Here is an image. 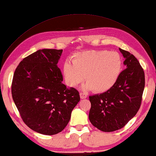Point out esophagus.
<instances>
[{
    "instance_id": "1",
    "label": "esophagus",
    "mask_w": 156,
    "mask_h": 156,
    "mask_svg": "<svg viewBox=\"0 0 156 156\" xmlns=\"http://www.w3.org/2000/svg\"><path fill=\"white\" fill-rule=\"evenodd\" d=\"M80 96L81 99H85V98H87V95L83 93V92H81V93L80 94Z\"/></svg>"
}]
</instances>
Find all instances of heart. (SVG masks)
Instances as JSON below:
<instances>
[{
	"label": "heart",
	"mask_w": 156,
	"mask_h": 156,
	"mask_svg": "<svg viewBox=\"0 0 156 156\" xmlns=\"http://www.w3.org/2000/svg\"><path fill=\"white\" fill-rule=\"evenodd\" d=\"M122 60L115 51L107 50H89L77 53L72 62L67 60L63 65V72L67 84L76 87L84 80L83 90L94 89L102 93L114 85L119 77Z\"/></svg>",
	"instance_id": "heart-1"
}]
</instances>
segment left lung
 <instances>
[{
  "mask_svg": "<svg viewBox=\"0 0 156 156\" xmlns=\"http://www.w3.org/2000/svg\"><path fill=\"white\" fill-rule=\"evenodd\" d=\"M126 69L105 93L89 96V118L95 127L105 132L118 130L133 118L140 109L144 89V72L136 58L119 48Z\"/></svg>",
  "mask_w": 156,
  "mask_h": 156,
  "instance_id": "obj_1",
  "label": "left lung"
}]
</instances>
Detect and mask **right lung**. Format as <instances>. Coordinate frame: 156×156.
<instances>
[{
	"instance_id": "add662e5",
	"label": "right lung",
	"mask_w": 156,
	"mask_h": 156,
	"mask_svg": "<svg viewBox=\"0 0 156 156\" xmlns=\"http://www.w3.org/2000/svg\"><path fill=\"white\" fill-rule=\"evenodd\" d=\"M62 53L39 49L19 63L13 77L12 98L23 122L44 135L61 132L80 101L79 92L62 83L57 66Z\"/></svg>"
}]
</instances>
